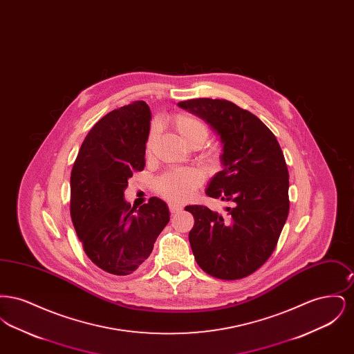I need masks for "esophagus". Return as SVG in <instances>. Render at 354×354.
I'll list each match as a JSON object with an SVG mask.
<instances>
[{"label": "esophagus", "mask_w": 354, "mask_h": 354, "mask_svg": "<svg viewBox=\"0 0 354 354\" xmlns=\"http://www.w3.org/2000/svg\"><path fill=\"white\" fill-rule=\"evenodd\" d=\"M169 209L171 214H178V212L182 211V207L175 204V203H169Z\"/></svg>", "instance_id": "1"}]
</instances>
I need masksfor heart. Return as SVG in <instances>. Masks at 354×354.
I'll use <instances>...</instances> for the list:
<instances>
[{
  "label": "heart",
  "mask_w": 354,
  "mask_h": 354,
  "mask_svg": "<svg viewBox=\"0 0 354 354\" xmlns=\"http://www.w3.org/2000/svg\"><path fill=\"white\" fill-rule=\"evenodd\" d=\"M175 131L182 138V140L189 147H201L208 138V127L201 120L188 114H176L172 118ZM159 129L152 124L147 138V152L152 151L156 142ZM201 159L208 165H215L220 159L219 151L215 149L204 150L201 153ZM204 174L199 169H171L165 172L156 180L158 194L172 203H182L188 201L194 192L203 185Z\"/></svg>",
  "instance_id": "obj_1"
}]
</instances>
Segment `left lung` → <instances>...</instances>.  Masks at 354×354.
I'll return each instance as SVG.
<instances>
[{
    "instance_id": "1",
    "label": "left lung",
    "mask_w": 354,
    "mask_h": 354,
    "mask_svg": "<svg viewBox=\"0 0 354 354\" xmlns=\"http://www.w3.org/2000/svg\"><path fill=\"white\" fill-rule=\"evenodd\" d=\"M220 135L223 171L205 194L230 203L225 212L187 205L195 224L188 234L198 266L221 280H239L259 270L274 251L289 214V174L270 129L252 113L225 100L178 103Z\"/></svg>"
}]
</instances>
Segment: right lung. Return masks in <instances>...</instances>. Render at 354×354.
Instances as JSON below:
<instances>
[{"label": "right lung", "instance_id": "right-lung-1", "mask_svg": "<svg viewBox=\"0 0 354 354\" xmlns=\"http://www.w3.org/2000/svg\"><path fill=\"white\" fill-rule=\"evenodd\" d=\"M145 101L122 106L86 135L70 176V215L87 257L102 270L126 276L140 267L169 221L167 204L150 198L136 209L124 202L129 178L145 169L150 133Z\"/></svg>", "mask_w": 354, "mask_h": 354}]
</instances>
